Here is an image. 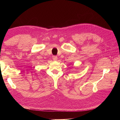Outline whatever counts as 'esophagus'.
Listing matches in <instances>:
<instances>
[{
  "mask_svg": "<svg viewBox=\"0 0 120 120\" xmlns=\"http://www.w3.org/2000/svg\"><path fill=\"white\" fill-rule=\"evenodd\" d=\"M52 59L53 60H56L57 59V57L56 56H52Z\"/></svg>",
  "mask_w": 120,
  "mask_h": 120,
  "instance_id": "34e87169",
  "label": "esophagus"
}]
</instances>
